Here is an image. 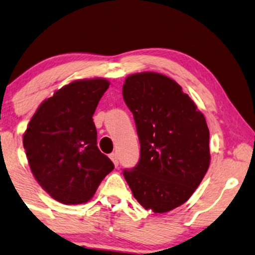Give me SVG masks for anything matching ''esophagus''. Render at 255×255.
<instances>
[{"instance_id":"1","label":"esophagus","mask_w":255,"mask_h":255,"mask_svg":"<svg viewBox=\"0 0 255 255\" xmlns=\"http://www.w3.org/2000/svg\"><path fill=\"white\" fill-rule=\"evenodd\" d=\"M110 158L112 159V162L114 163L115 167H118V165H119V158H118V155L115 154V152H112V154L110 155Z\"/></svg>"}]
</instances>
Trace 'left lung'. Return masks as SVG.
I'll return each mask as SVG.
<instances>
[{
	"label": "left lung",
	"instance_id": "left-lung-1",
	"mask_svg": "<svg viewBox=\"0 0 255 255\" xmlns=\"http://www.w3.org/2000/svg\"><path fill=\"white\" fill-rule=\"evenodd\" d=\"M122 96L141 145L136 167L124 170L126 181L145 210L171 211L192 196L209 169L204 115L175 80L161 73L130 74Z\"/></svg>",
	"mask_w": 255,
	"mask_h": 255
}]
</instances>
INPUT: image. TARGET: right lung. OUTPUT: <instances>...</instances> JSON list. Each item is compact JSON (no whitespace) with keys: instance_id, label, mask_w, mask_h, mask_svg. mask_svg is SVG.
Here are the masks:
<instances>
[{"instance_id":"obj_1","label":"right lung","mask_w":255,"mask_h":255,"mask_svg":"<svg viewBox=\"0 0 255 255\" xmlns=\"http://www.w3.org/2000/svg\"><path fill=\"white\" fill-rule=\"evenodd\" d=\"M108 87L104 78L74 80L44 100L26 127L23 145L30 169L57 202H88L114 169L98 148L92 119Z\"/></svg>"}]
</instances>
